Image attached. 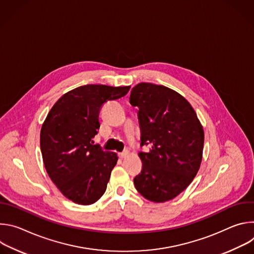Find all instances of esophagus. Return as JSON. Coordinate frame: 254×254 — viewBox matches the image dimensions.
<instances>
[{"mask_svg": "<svg viewBox=\"0 0 254 254\" xmlns=\"http://www.w3.org/2000/svg\"><path fill=\"white\" fill-rule=\"evenodd\" d=\"M128 155V151L127 150H125L124 152H122V153H120L119 154V156H120V158H122V159H124V158H126L127 156Z\"/></svg>", "mask_w": 254, "mask_h": 254, "instance_id": "esophagus-1", "label": "esophagus"}]
</instances>
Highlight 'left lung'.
<instances>
[{
    "mask_svg": "<svg viewBox=\"0 0 254 254\" xmlns=\"http://www.w3.org/2000/svg\"><path fill=\"white\" fill-rule=\"evenodd\" d=\"M138 107L142 169L134 177L137 192L162 203L183 192L199 171L204 130L191 104L178 92L153 83H138L129 95Z\"/></svg>",
    "mask_w": 254,
    "mask_h": 254,
    "instance_id": "obj_1",
    "label": "left lung"
}]
</instances>
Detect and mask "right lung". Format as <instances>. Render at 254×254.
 I'll list each match as a JSON object with an SVG mask.
<instances>
[{"instance_id":"1","label":"right lung","mask_w":254,"mask_h":254,"mask_svg":"<svg viewBox=\"0 0 254 254\" xmlns=\"http://www.w3.org/2000/svg\"><path fill=\"white\" fill-rule=\"evenodd\" d=\"M130 86L88 84L61 96L40 132L45 169L59 191L80 205L95 203L105 192L118 155L92 144L103 103L125 96Z\"/></svg>"}]
</instances>
